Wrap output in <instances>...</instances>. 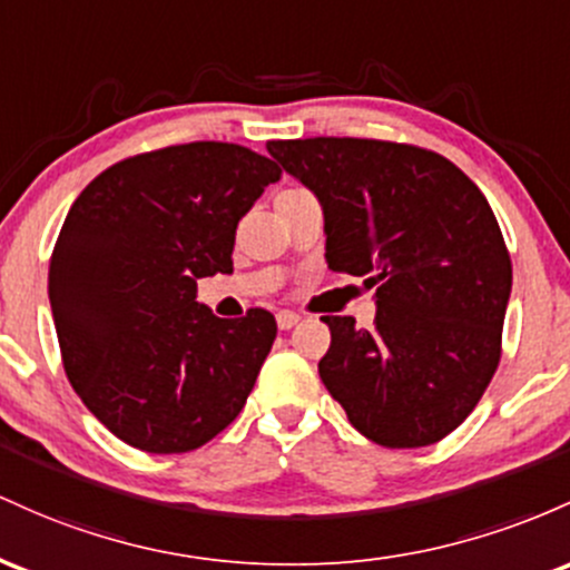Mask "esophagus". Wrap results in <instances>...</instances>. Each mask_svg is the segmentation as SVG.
<instances>
[{
  "mask_svg": "<svg viewBox=\"0 0 570 570\" xmlns=\"http://www.w3.org/2000/svg\"><path fill=\"white\" fill-rule=\"evenodd\" d=\"M298 320H302V317H298L296 312H291V309L277 312V325H279V331H291L293 325L298 323Z\"/></svg>",
  "mask_w": 570,
  "mask_h": 570,
  "instance_id": "obj_1",
  "label": "esophagus"
}]
</instances>
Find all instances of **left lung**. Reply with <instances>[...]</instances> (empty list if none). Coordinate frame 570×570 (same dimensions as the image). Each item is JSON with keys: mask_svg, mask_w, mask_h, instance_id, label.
<instances>
[{"mask_svg": "<svg viewBox=\"0 0 570 570\" xmlns=\"http://www.w3.org/2000/svg\"><path fill=\"white\" fill-rule=\"evenodd\" d=\"M323 207L325 261L374 287V331L323 317L320 380L374 444H436L501 361L511 261L488 199L439 153L380 139L268 142Z\"/></svg>", "mask_w": 570, "mask_h": 570, "instance_id": "1", "label": "left lung"}]
</instances>
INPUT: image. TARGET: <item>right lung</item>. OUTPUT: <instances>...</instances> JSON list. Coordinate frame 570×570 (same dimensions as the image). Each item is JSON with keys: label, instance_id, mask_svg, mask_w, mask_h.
<instances>
[{"label": "right lung", "instance_id": "add662e5", "mask_svg": "<svg viewBox=\"0 0 570 570\" xmlns=\"http://www.w3.org/2000/svg\"><path fill=\"white\" fill-rule=\"evenodd\" d=\"M279 177L242 145L190 142L126 158L75 199L50 309L75 393L126 444L190 452L245 406L277 323L215 317L196 279L234 272L236 226Z\"/></svg>", "mask_w": 570, "mask_h": 570}]
</instances>
